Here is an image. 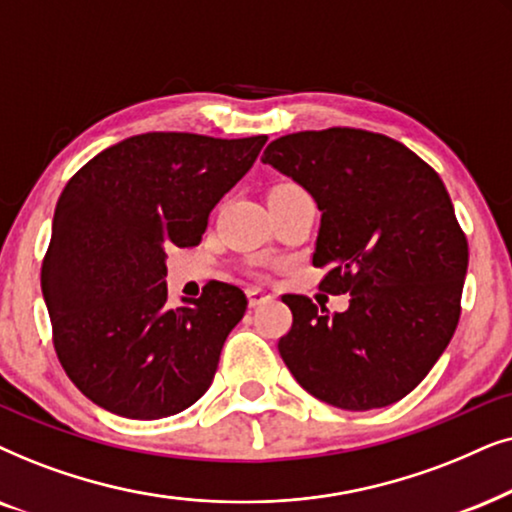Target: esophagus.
I'll return each instance as SVG.
<instances>
[{
	"instance_id": "1",
	"label": "esophagus",
	"mask_w": 512,
	"mask_h": 512,
	"mask_svg": "<svg viewBox=\"0 0 512 512\" xmlns=\"http://www.w3.org/2000/svg\"><path fill=\"white\" fill-rule=\"evenodd\" d=\"M271 295L269 292H264L262 288H248V304L255 309V306H260L264 302H269Z\"/></svg>"
}]
</instances>
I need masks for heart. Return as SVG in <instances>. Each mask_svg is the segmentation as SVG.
<instances>
[{
    "mask_svg": "<svg viewBox=\"0 0 512 512\" xmlns=\"http://www.w3.org/2000/svg\"><path fill=\"white\" fill-rule=\"evenodd\" d=\"M283 187H295V185H278L276 189H283Z\"/></svg>",
    "mask_w": 512,
    "mask_h": 512,
    "instance_id": "heart-1",
    "label": "heart"
}]
</instances>
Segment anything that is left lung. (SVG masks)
I'll return each mask as SVG.
<instances>
[{
	"mask_svg": "<svg viewBox=\"0 0 512 512\" xmlns=\"http://www.w3.org/2000/svg\"><path fill=\"white\" fill-rule=\"evenodd\" d=\"M262 161L313 196L320 288L351 295L342 313L285 295L283 363L339 410L398 403L438 363L461 313L468 243L440 175L403 142L360 128L283 135Z\"/></svg>",
	"mask_w": 512,
	"mask_h": 512,
	"instance_id": "8db88e82",
	"label": "left lung"
}]
</instances>
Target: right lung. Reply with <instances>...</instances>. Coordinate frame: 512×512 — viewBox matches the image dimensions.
I'll return each mask as SVG.
<instances>
[{
	"label": "right lung",
	"instance_id": "right-lung-1",
	"mask_svg": "<svg viewBox=\"0 0 512 512\" xmlns=\"http://www.w3.org/2000/svg\"><path fill=\"white\" fill-rule=\"evenodd\" d=\"M267 135L142 133L102 149L53 215L42 292L72 384L102 410L163 419L213 384L224 339L248 309L213 281L170 309L166 248L201 243L210 210L248 173Z\"/></svg>",
	"mask_w": 512,
	"mask_h": 512
}]
</instances>
